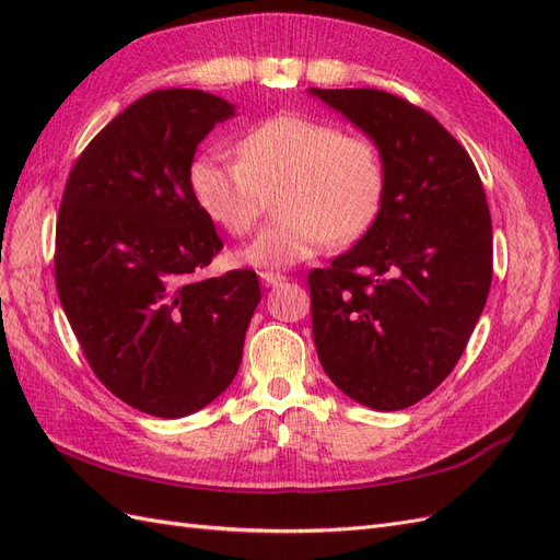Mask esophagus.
I'll return each mask as SVG.
<instances>
[{"label": "esophagus", "mask_w": 560, "mask_h": 560, "mask_svg": "<svg viewBox=\"0 0 560 560\" xmlns=\"http://www.w3.org/2000/svg\"><path fill=\"white\" fill-rule=\"evenodd\" d=\"M259 278H261L264 284H270V287H276V284H282V282H284V276H282V273H276V270H261Z\"/></svg>", "instance_id": "obj_1"}]
</instances>
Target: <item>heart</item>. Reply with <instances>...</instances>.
I'll list each match as a JSON object with an SVG mask.
<instances>
[{"instance_id":"obj_1","label":"heart","mask_w":560,"mask_h":560,"mask_svg":"<svg viewBox=\"0 0 560 560\" xmlns=\"http://www.w3.org/2000/svg\"><path fill=\"white\" fill-rule=\"evenodd\" d=\"M235 159L200 156L191 165L198 208L243 238L276 194L278 217L238 252V261L287 268L329 243L348 245L376 222L385 198V159L366 132L327 118L276 114L247 128Z\"/></svg>"}]
</instances>
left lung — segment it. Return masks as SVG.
I'll return each mask as SVG.
<instances>
[{
	"label": "left lung",
	"mask_w": 560,
	"mask_h": 560,
	"mask_svg": "<svg viewBox=\"0 0 560 560\" xmlns=\"http://www.w3.org/2000/svg\"><path fill=\"white\" fill-rule=\"evenodd\" d=\"M374 138L385 198L352 249L308 273L317 358L376 411L413 406L463 358L493 280V224L465 147L378 89H311Z\"/></svg>",
	"instance_id": "8db88e82"
}]
</instances>
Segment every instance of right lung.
<instances>
[{
    "label": "right lung",
    "instance_id": "1",
    "mask_svg": "<svg viewBox=\"0 0 560 560\" xmlns=\"http://www.w3.org/2000/svg\"><path fill=\"white\" fill-rule=\"evenodd\" d=\"M226 100L163 89L135 100L74 161L56 222V290L97 381L132 409L182 418L231 385L261 299L257 273L200 278L224 247L191 191V161Z\"/></svg>",
    "mask_w": 560,
    "mask_h": 560
}]
</instances>
